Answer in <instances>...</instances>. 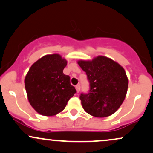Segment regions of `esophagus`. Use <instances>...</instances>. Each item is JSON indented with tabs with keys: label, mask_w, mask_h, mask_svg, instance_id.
Returning a JSON list of instances; mask_svg holds the SVG:
<instances>
[{
	"label": "esophagus",
	"mask_w": 153,
	"mask_h": 153,
	"mask_svg": "<svg viewBox=\"0 0 153 153\" xmlns=\"http://www.w3.org/2000/svg\"><path fill=\"white\" fill-rule=\"evenodd\" d=\"M75 88H76V91H77V92H79L80 91V85H75Z\"/></svg>",
	"instance_id": "34e87169"
}]
</instances>
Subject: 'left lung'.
Listing matches in <instances>:
<instances>
[{"label":"left lung","mask_w":153,"mask_h":153,"mask_svg":"<svg viewBox=\"0 0 153 153\" xmlns=\"http://www.w3.org/2000/svg\"><path fill=\"white\" fill-rule=\"evenodd\" d=\"M78 64L89 82L88 93L80 95L85 111L97 117L112 115L122 105L128 89V80L123 67L103 56L91 61L80 60Z\"/></svg>","instance_id":"1"}]
</instances>
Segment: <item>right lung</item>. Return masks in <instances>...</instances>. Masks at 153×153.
<instances>
[{"instance_id":"add662e5","label":"right lung","mask_w":153,"mask_h":153,"mask_svg":"<svg viewBox=\"0 0 153 153\" xmlns=\"http://www.w3.org/2000/svg\"><path fill=\"white\" fill-rule=\"evenodd\" d=\"M67 64L59 54L46 55L30 67L25 76L30 104L42 115L52 116L62 112L76 93L70 76L63 73Z\"/></svg>"}]
</instances>
